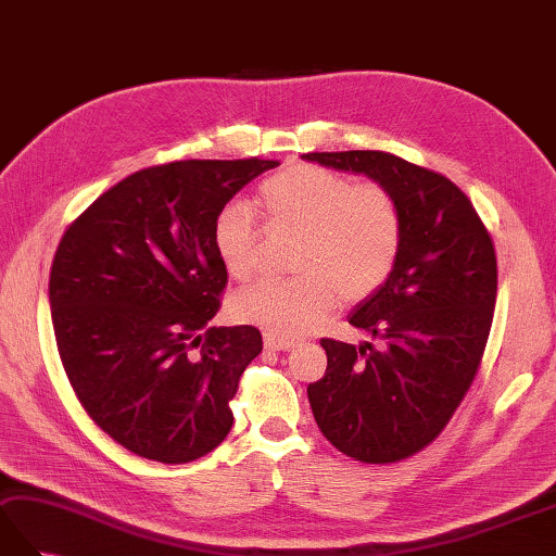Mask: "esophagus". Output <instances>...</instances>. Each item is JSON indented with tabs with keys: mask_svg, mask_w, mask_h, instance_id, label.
<instances>
[{
	"mask_svg": "<svg viewBox=\"0 0 556 556\" xmlns=\"http://www.w3.org/2000/svg\"><path fill=\"white\" fill-rule=\"evenodd\" d=\"M265 345L273 348V351H291V348L299 345V341L281 339V337H273V333H265Z\"/></svg>",
	"mask_w": 556,
	"mask_h": 556,
	"instance_id": "obj_1",
	"label": "esophagus"
}]
</instances>
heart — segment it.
<instances>
[{"mask_svg": "<svg viewBox=\"0 0 556 556\" xmlns=\"http://www.w3.org/2000/svg\"><path fill=\"white\" fill-rule=\"evenodd\" d=\"M269 225L301 231L293 279H263L235 299V315L273 337L319 327L341 295L363 301L391 277L403 249V211L391 189L353 185L329 167L293 163L257 191ZM213 247L227 275L249 279L257 265V219L249 201H229L213 223Z\"/></svg>", "mask_w": 556, "mask_h": 556, "instance_id": "heart-1", "label": "heart"}]
</instances>
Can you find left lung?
<instances>
[{
    "mask_svg": "<svg viewBox=\"0 0 556 556\" xmlns=\"http://www.w3.org/2000/svg\"><path fill=\"white\" fill-rule=\"evenodd\" d=\"M367 175L403 211L391 277L348 317L383 345L321 339L327 371L307 386L315 421L343 455L391 464L435 441L479 371L497 299V257L455 182L383 151L303 153Z\"/></svg>",
    "mask_w": 556,
    "mask_h": 556,
    "instance_id": "8db88e82",
    "label": "left lung"
}]
</instances>
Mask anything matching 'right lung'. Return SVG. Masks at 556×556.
<instances>
[{
    "mask_svg": "<svg viewBox=\"0 0 556 556\" xmlns=\"http://www.w3.org/2000/svg\"><path fill=\"white\" fill-rule=\"evenodd\" d=\"M277 161H175L103 191L51 263L63 369L85 412L130 453L185 464L225 441L229 400L263 337L211 327L227 287L217 213Z\"/></svg>",
    "mask_w": 556,
    "mask_h": 556,
    "instance_id": "obj_1",
    "label": "right lung"
}]
</instances>
